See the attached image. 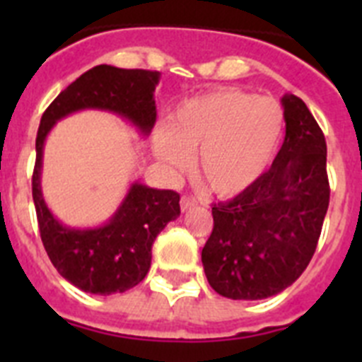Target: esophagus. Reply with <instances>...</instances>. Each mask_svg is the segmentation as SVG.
Segmentation results:
<instances>
[{"mask_svg": "<svg viewBox=\"0 0 362 362\" xmlns=\"http://www.w3.org/2000/svg\"><path fill=\"white\" fill-rule=\"evenodd\" d=\"M197 204V201L194 199V197H188V196H183L181 197V210H188V209H194Z\"/></svg>", "mask_w": 362, "mask_h": 362, "instance_id": "esophagus-1", "label": "esophagus"}]
</instances>
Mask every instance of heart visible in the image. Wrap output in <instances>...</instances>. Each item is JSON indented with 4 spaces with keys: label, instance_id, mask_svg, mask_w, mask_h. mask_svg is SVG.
Listing matches in <instances>:
<instances>
[{
    "label": "heart",
    "instance_id": "b5f03b06",
    "mask_svg": "<svg viewBox=\"0 0 362 362\" xmlns=\"http://www.w3.org/2000/svg\"><path fill=\"white\" fill-rule=\"evenodd\" d=\"M283 107L239 88H217L179 105L166 129L153 134V152L170 170H183L197 152L196 172L210 190L233 197L254 187L276 158Z\"/></svg>",
    "mask_w": 362,
    "mask_h": 362
}]
</instances>
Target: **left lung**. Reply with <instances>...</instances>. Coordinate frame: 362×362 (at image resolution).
<instances>
[{"label":"left lung","instance_id":"8db88e82","mask_svg":"<svg viewBox=\"0 0 362 362\" xmlns=\"http://www.w3.org/2000/svg\"><path fill=\"white\" fill-rule=\"evenodd\" d=\"M286 136L257 183L212 206L201 252L210 286L228 299H267L305 272L317 248L330 185L325 134L303 99L286 94Z\"/></svg>","mask_w":362,"mask_h":362}]
</instances>
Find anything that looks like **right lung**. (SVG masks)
<instances>
[{
  "instance_id": "1",
  "label": "right lung",
  "mask_w": 362,
  "mask_h": 362,
  "mask_svg": "<svg viewBox=\"0 0 362 362\" xmlns=\"http://www.w3.org/2000/svg\"><path fill=\"white\" fill-rule=\"evenodd\" d=\"M158 83L156 70L98 65L70 83L41 116L32 174L41 241L54 268L83 292L121 293L145 279L158 233L181 214L179 194L134 183L107 225L69 228L52 216L41 194L45 139L62 117L85 108L114 112L148 136L156 123L153 92Z\"/></svg>"
}]
</instances>
